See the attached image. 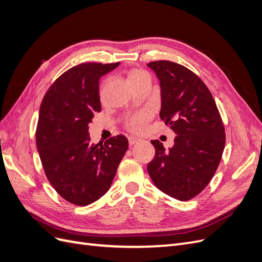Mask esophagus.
Wrapping results in <instances>:
<instances>
[{
    "mask_svg": "<svg viewBox=\"0 0 262 262\" xmlns=\"http://www.w3.org/2000/svg\"><path fill=\"white\" fill-rule=\"evenodd\" d=\"M139 142H141V139L136 138V137H129V144L130 145L137 144V143H139Z\"/></svg>",
    "mask_w": 262,
    "mask_h": 262,
    "instance_id": "esophagus-1",
    "label": "esophagus"
}]
</instances>
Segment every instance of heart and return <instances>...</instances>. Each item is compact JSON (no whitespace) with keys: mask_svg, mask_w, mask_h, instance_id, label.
<instances>
[{"mask_svg":"<svg viewBox=\"0 0 262 262\" xmlns=\"http://www.w3.org/2000/svg\"><path fill=\"white\" fill-rule=\"evenodd\" d=\"M144 75H146L144 71L132 70L130 74H129V81L132 84L133 82H136L137 80H139V78H141L142 76H144ZM149 120H150V114L149 113H147V112L140 113L137 116L132 117L130 120L126 122V128H128L132 132L140 133L142 131H144V129L146 128V125H147Z\"/></svg>","mask_w":262,"mask_h":262,"instance_id":"b5f03b06","label":"heart"}]
</instances>
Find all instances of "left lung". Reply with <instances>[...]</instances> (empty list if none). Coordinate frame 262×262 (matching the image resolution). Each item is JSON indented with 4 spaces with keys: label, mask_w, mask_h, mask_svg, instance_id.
Segmentation results:
<instances>
[{
    "label": "left lung",
    "mask_w": 262,
    "mask_h": 262,
    "mask_svg": "<svg viewBox=\"0 0 262 262\" xmlns=\"http://www.w3.org/2000/svg\"><path fill=\"white\" fill-rule=\"evenodd\" d=\"M160 80V117L177 134L165 148L158 140L147 171L155 186L187 201L199 194L215 173L225 146V129L211 92L192 71L170 61L147 63Z\"/></svg>",
    "instance_id": "left-lung-1"
}]
</instances>
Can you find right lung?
I'll list each match as a JSON object with an SVG mask.
<instances>
[{
  "mask_svg": "<svg viewBox=\"0 0 262 262\" xmlns=\"http://www.w3.org/2000/svg\"><path fill=\"white\" fill-rule=\"evenodd\" d=\"M116 63H82L59 76L39 109L36 144L45 173L63 199L91 204L112 186L128 139L119 134L104 144L91 142L89 124L101 110L99 80Z\"/></svg>",
  "mask_w": 262,
  "mask_h": 262,
  "instance_id": "1",
  "label": "right lung"
}]
</instances>
